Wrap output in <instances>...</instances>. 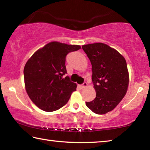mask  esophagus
<instances>
[{
  "instance_id": "esophagus-1",
  "label": "esophagus",
  "mask_w": 150,
  "mask_h": 150,
  "mask_svg": "<svg viewBox=\"0 0 150 150\" xmlns=\"http://www.w3.org/2000/svg\"><path fill=\"white\" fill-rule=\"evenodd\" d=\"M87 83H86V82H85L84 83H83V84L81 85L80 87H81V88H85L86 87H87Z\"/></svg>"
}]
</instances>
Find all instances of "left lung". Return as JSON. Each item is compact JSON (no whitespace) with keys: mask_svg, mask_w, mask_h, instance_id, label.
<instances>
[{"mask_svg":"<svg viewBox=\"0 0 150 150\" xmlns=\"http://www.w3.org/2000/svg\"><path fill=\"white\" fill-rule=\"evenodd\" d=\"M92 65V81L96 97L86 105L97 115L116 108L126 95L129 73L125 58L117 50L103 43L82 45Z\"/></svg>","mask_w":150,"mask_h":150,"instance_id":"left-lung-1","label":"left lung"}]
</instances>
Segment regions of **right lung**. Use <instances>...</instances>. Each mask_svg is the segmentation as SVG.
<instances>
[{
	"label": "right lung",
	"mask_w": 150,
	"mask_h": 150,
	"mask_svg": "<svg viewBox=\"0 0 150 150\" xmlns=\"http://www.w3.org/2000/svg\"><path fill=\"white\" fill-rule=\"evenodd\" d=\"M79 45L51 42L38 50L24 69V84L30 99L39 108L53 112L65 105L77 84L70 81L65 58L68 53L81 49Z\"/></svg>",
	"instance_id": "add662e5"
}]
</instances>
